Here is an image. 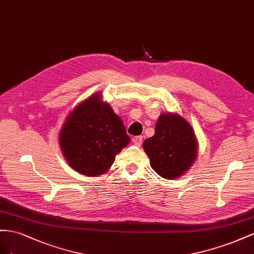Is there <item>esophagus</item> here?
Returning a JSON list of instances; mask_svg holds the SVG:
<instances>
[{"instance_id":"34e87169","label":"esophagus","mask_w":254,"mask_h":254,"mask_svg":"<svg viewBox=\"0 0 254 254\" xmlns=\"http://www.w3.org/2000/svg\"><path fill=\"white\" fill-rule=\"evenodd\" d=\"M132 141L133 143L135 144V146L137 147H140L141 143H142V137L141 136H135L132 138Z\"/></svg>"}]
</instances>
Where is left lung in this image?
<instances>
[{
	"label": "left lung",
	"mask_w": 254,
	"mask_h": 254,
	"mask_svg": "<svg viewBox=\"0 0 254 254\" xmlns=\"http://www.w3.org/2000/svg\"><path fill=\"white\" fill-rule=\"evenodd\" d=\"M151 167L164 179L183 176L197 158L198 142L192 127L178 114H162L155 134L142 143Z\"/></svg>",
	"instance_id": "left-lung-1"
}]
</instances>
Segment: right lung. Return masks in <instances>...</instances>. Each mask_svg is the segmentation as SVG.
<instances>
[{"instance_id":"obj_1","label":"right lung","mask_w":254,"mask_h":254,"mask_svg":"<svg viewBox=\"0 0 254 254\" xmlns=\"http://www.w3.org/2000/svg\"><path fill=\"white\" fill-rule=\"evenodd\" d=\"M129 137L118 115L95 93L79 103L64 121L60 144L72 169L87 177L103 175Z\"/></svg>"}]
</instances>
